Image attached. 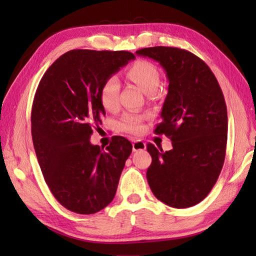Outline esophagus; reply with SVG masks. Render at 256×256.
Masks as SVG:
<instances>
[{
  "mask_svg": "<svg viewBox=\"0 0 256 256\" xmlns=\"http://www.w3.org/2000/svg\"><path fill=\"white\" fill-rule=\"evenodd\" d=\"M146 148V144L142 140H136L132 143V150L134 152H138V150H144Z\"/></svg>",
  "mask_w": 256,
  "mask_h": 256,
  "instance_id": "34e87169",
  "label": "esophagus"
}]
</instances>
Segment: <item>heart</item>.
<instances>
[{
  "label": "heart",
  "instance_id": "heart-1",
  "mask_svg": "<svg viewBox=\"0 0 256 256\" xmlns=\"http://www.w3.org/2000/svg\"><path fill=\"white\" fill-rule=\"evenodd\" d=\"M127 78L138 85L145 94H152L157 90L160 82L158 68L152 62L136 60L127 70ZM100 102L108 111L118 109L120 104V81L115 76L106 78L99 92ZM120 129L129 134H138L143 130V118L134 114H126L118 124Z\"/></svg>",
  "mask_w": 256,
  "mask_h": 256
}]
</instances>
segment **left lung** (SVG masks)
<instances>
[{"label": "left lung", "instance_id": "8db88e82", "mask_svg": "<svg viewBox=\"0 0 256 256\" xmlns=\"http://www.w3.org/2000/svg\"><path fill=\"white\" fill-rule=\"evenodd\" d=\"M138 56L157 60L168 79L162 122L154 132L171 138L173 148L152 143L147 182L161 202L174 208L198 204L220 175L228 141L226 100L214 74L194 54L174 47L138 50Z\"/></svg>", "mask_w": 256, "mask_h": 256}]
</instances>
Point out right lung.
<instances>
[{
	"instance_id": "add662e5",
	"label": "right lung",
	"mask_w": 256,
	"mask_h": 256,
	"mask_svg": "<svg viewBox=\"0 0 256 256\" xmlns=\"http://www.w3.org/2000/svg\"><path fill=\"white\" fill-rule=\"evenodd\" d=\"M134 58L128 51L72 50L38 84L30 115L36 157L53 196L68 210L95 214L115 196L132 145L115 136L104 150L90 138L106 114L102 83Z\"/></svg>"
}]
</instances>
